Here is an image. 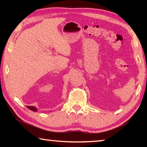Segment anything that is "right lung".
I'll list each match as a JSON object with an SVG mask.
<instances>
[{"label": "right lung", "instance_id": "add662e5", "mask_svg": "<svg viewBox=\"0 0 147 147\" xmlns=\"http://www.w3.org/2000/svg\"><path fill=\"white\" fill-rule=\"evenodd\" d=\"M26 107L27 108H28V109H31V110H32V111H37V109L35 108L34 106H26Z\"/></svg>", "mask_w": 147, "mask_h": 147}]
</instances>
